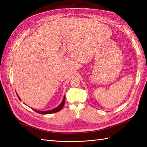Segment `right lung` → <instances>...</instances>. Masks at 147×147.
I'll return each mask as SVG.
<instances>
[{
  "mask_svg": "<svg viewBox=\"0 0 147 147\" xmlns=\"http://www.w3.org/2000/svg\"><path fill=\"white\" fill-rule=\"evenodd\" d=\"M16 94H17V93H16ZM18 95V96L19 99H20V100H21V99H20V97H19L18 95ZM65 96H64V98H63V100H62V102H61V104L60 105H59L57 107H56V108H55V109H52V110L46 111H40L35 110V109H33V110L35 111L36 112H37V113L40 114H49L55 113V112H59V111H61V109H62V107H64V103H65Z\"/></svg>",
  "mask_w": 147,
  "mask_h": 147,
  "instance_id": "right-lung-1",
  "label": "right lung"
}]
</instances>
